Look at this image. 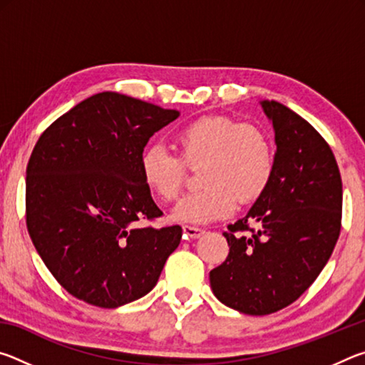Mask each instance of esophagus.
I'll return each instance as SVG.
<instances>
[{
  "mask_svg": "<svg viewBox=\"0 0 365 365\" xmlns=\"http://www.w3.org/2000/svg\"><path fill=\"white\" fill-rule=\"evenodd\" d=\"M183 228V235L187 238H200L202 233H205V230H202V228H200V227H193V225H183L182 227Z\"/></svg>",
  "mask_w": 365,
  "mask_h": 365,
  "instance_id": "esophagus-1",
  "label": "esophagus"
}]
</instances>
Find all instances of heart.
Wrapping results in <instances>:
<instances>
[{
    "instance_id": "obj_1",
    "label": "heart",
    "mask_w": 365,
    "mask_h": 365,
    "mask_svg": "<svg viewBox=\"0 0 365 365\" xmlns=\"http://www.w3.org/2000/svg\"><path fill=\"white\" fill-rule=\"evenodd\" d=\"M178 156L151 145L141 154L140 174L148 191L170 202L180 195L187 168L200 170L205 188L185 196L172 217L187 224H209L233 214L237 201L250 205L269 188L275 151L269 135L251 123L225 115L200 117L174 135Z\"/></svg>"
}]
</instances>
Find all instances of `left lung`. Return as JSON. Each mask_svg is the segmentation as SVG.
<instances>
[{
  "mask_svg": "<svg viewBox=\"0 0 365 365\" xmlns=\"http://www.w3.org/2000/svg\"><path fill=\"white\" fill-rule=\"evenodd\" d=\"M275 130L269 188L228 225L225 262L209 274L220 302L267 316L294 302L329 262L341 230L343 185L331 148L311 123L277 101H261Z\"/></svg>",
  "mask_w": 365,
  "mask_h": 365,
  "instance_id": "left-lung-1",
  "label": "left lung"
}]
</instances>
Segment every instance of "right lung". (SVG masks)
Listing matches in <instances>:
<instances>
[{
    "mask_svg": "<svg viewBox=\"0 0 365 365\" xmlns=\"http://www.w3.org/2000/svg\"><path fill=\"white\" fill-rule=\"evenodd\" d=\"M178 114L103 91L36 141L27 164V230L48 270L76 298L104 309L141 298L180 245V225H138L163 215L141 180V154Z\"/></svg>",
    "mask_w": 365,
    "mask_h": 365,
    "instance_id": "1",
    "label": "right lung"
}]
</instances>
